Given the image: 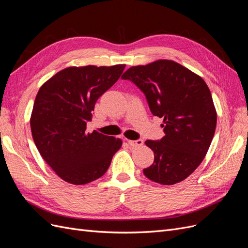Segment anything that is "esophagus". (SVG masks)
<instances>
[{
	"label": "esophagus",
	"mask_w": 248,
	"mask_h": 248,
	"mask_svg": "<svg viewBox=\"0 0 248 248\" xmlns=\"http://www.w3.org/2000/svg\"><path fill=\"white\" fill-rule=\"evenodd\" d=\"M127 142H128V144L130 145V146H132V147H140V146H141L142 144H144V140H127Z\"/></svg>",
	"instance_id": "34e87169"
}]
</instances>
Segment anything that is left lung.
Masks as SVG:
<instances>
[{
  "instance_id": "obj_1",
  "label": "left lung",
  "mask_w": 248,
  "mask_h": 248,
  "mask_svg": "<svg viewBox=\"0 0 248 248\" xmlns=\"http://www.w3.org/2000/svg\"><path fill=\"white\" fill-rule=\"evenodd\" d=\"M122 79L132 81L152 114L163 118L166 136L146 140L154 162L144 170L145 176L162 185L183 181L200 166L214 137L217 115L207 84L170 60L130 67Z\"/></svg>"
}]
</instances>
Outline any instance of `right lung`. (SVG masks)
Returning <instances> with one entry per match:
<instances>
[{"mask_svg": "<svg viewBox=\"0 0 248 248\" xmlns=\"http://www.w3.org/2000/svg\"><path fill=\"white\" fill-rule=\"evenodd\" d=\"M125 65L68 67L41 86L31 130L42 158L64 181L82 185L106 174L122 140L87 132L96 101L121 77Z\"/></svg>", "mask_w": 248, "mask_h": 248, "instance_id": "right-lung-1", "label": "right lung"}]
</instances>
